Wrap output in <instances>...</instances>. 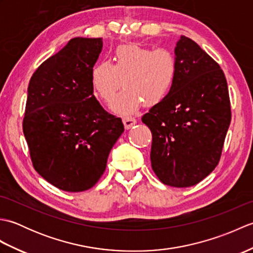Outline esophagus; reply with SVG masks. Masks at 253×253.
<instances>
[{"instance_id": "obj_1", "label": "esophagus", "mask_w": 253, "mask_h": 253, "mask_svg": "<svg viewBox=\"0 0 253 253\" xmlns=\"http://www.w3.org/2000/svg\"><path fill=\"white\" fill-rule=\"evenodd\" d=\"M123 123H124V126H125L126 129H129V128H131L133 125H136L137 120L133 117H124Z\"/></svg>"}]
</instances>
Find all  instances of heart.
Wrapping results in <instances>:
<instances>
[{
  "label": "heart",
  "instance_id": "1",
  "mask_svg": "<svg viewBox=\"0 0 253 253\" xmlns=\"http://www.w3.org/2000/svg\"><path fill=\"white\" fill-rule=\"evenodd\" d=\"M177 77V60L174 53L165 47L150 49L138 44L118 46L113 54V64L100 62L91 72V80L96 92L111 105L118 115L135 113L142 102L155 105L162 102L173 88Z\"/></svg>",
  "mask_w": 253,
  "mask_h": 253
}]
</instances>
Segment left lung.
Returning <instances> with one entry per match:
<instances>
[{
	"label": "left lung",
	"mask_w": 253,
	"mask_h": 253,
	"mask_svg": "<svg viewBox=\"0 0 253 253\" xmlns=\"http://www.w3.org/2000/svg\"><path fill=\"white\" fill-rule=\"evenodd\" d=\"M177 77L169 95L142 116L152 132L151 165L163 184L200 182L221 159L232 113L218 64L181 36L175 47Z\"/></svg>",
	"instance_id": "left-lung-1"
}]
</instances>
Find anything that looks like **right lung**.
Instances as JSON below:
<instances>
[{
    "instance_id": "add662e5",
    "label": "right lung",
    "mask_w": 253,
    "mask_h": 253,
    "mask_svg": "<svg viewBox=\"0 0 253 253\" xmlns=\"http://www.w3.org/2000/svg\"><path fill=\"white\" fill-rule=\"evenodd\" d=\"M102 38H74L32 75L23 121L35 169L64 191L93 187L124 131L93 94L91 72Z\"/></svg>"
}]
</instances>
